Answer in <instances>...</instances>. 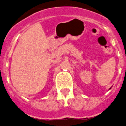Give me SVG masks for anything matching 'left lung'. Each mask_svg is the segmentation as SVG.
Masks as SVG:
<instances>
[{
    "instance_id": "1",
    "label": "left lung",
    "mask_w": 126,
    "mask_h": 126,
    "mask_svg": "<svg viewBox=\"0 0 126 126\" xmlns=\"http://www.w3.org/2000/svg\"><path fill=\"white\" fill-rule=\"evenodd\" d=\"M111 89V87H110V89Z\"/></svg>"
}]
</instances>
